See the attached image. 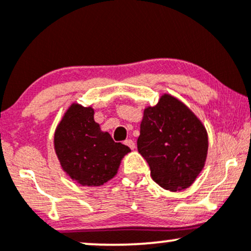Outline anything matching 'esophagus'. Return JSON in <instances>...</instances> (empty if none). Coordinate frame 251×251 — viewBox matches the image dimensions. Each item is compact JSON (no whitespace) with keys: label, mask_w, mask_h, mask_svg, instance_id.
<instances>
[{"label":"esophagus","mask_w":251,"mask_h":251,"mask_svg":"<svg viewBox=\"0 0 251 251\" xmlns=\"http://www.w3.org/2000/svg\"><path fill=\"white\" fill-rule=\"evenodd\" d=\"M125 145H127L128 148L132 149V150L135 149V143L132 139H126L125 140Z\"/></svg>","instance_id":"obj_1"}]
</instances>
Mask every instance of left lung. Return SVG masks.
Wrapping results in <instances>:
<instances>
[{"mask_svg":"<svg viewBox=\"0 0 251 251\" xmlns=\"http://www.w3.org/2000/svg\"><path fill=\"white\" fill-rule=\"evenodd\" d=\"M138 151L158 185L176 192L189 188L204 168L208 133L201 122L177 98L163 94L144 109Z\"/></svg>","mask_w":251,"mask_h":251,"instance_id":"8db88e82","label":"left lung"}]
</instances>
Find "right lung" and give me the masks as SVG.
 Returning <instances> with one entry per match:
<instances>
[{
  "label": "right lung",
  "mask_w": 251,
  "mask_h": 251,
  "mask_svg": "<svg viewBox=\"0 0 251 251\" xmlns=\"http://www.w3.org/2000/svg\"><path fill=\"white\" fill-rule=\"evenodd\" d=\"M60 165L82 186H100L114 177L128 146L116 143L94 122V109L72 103L54 133Z\"/></svg>",
  "instance_id": "add662e5"
}]
</instances>
